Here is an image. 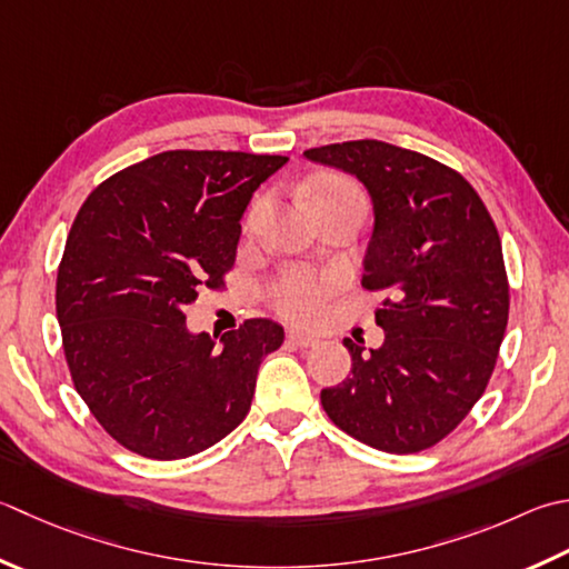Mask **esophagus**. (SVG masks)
<instances>
[{"mask_svg": "<svg viewBox=\"0 0 569 569\" xmlns=\"http://www.w3.org/2000/svg\"><path fill=\"white\" fill-rule=\"evenodd\" d=\"M288 342H291L293 348H310V345H316V338L300 330H288Z\"/></svg>", "mask_w": 569, "mask_h": 569, "instance_id": "obj_1", "label": "esophagus"}]
</instances>
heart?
Returning <instances> with one entry per match:
<instances>
[{
  "instance_id": "1",
  "label": "heart",
  "mask_w": 569,
  "mask_h": 569,
  "mask_svg": "<svg viewBox=\"0 0 569 569\" xmlns=\"http://www.w3.org/2000/svg\"><path fill=\"white\" fill-rule=\"evenodd\" d=\"M362 202L360 189L355 187L350 180H345L340 174H326L318 177L308 184V202L310 207H320L328 202ZM263 211V202H256L249 211L247 229L251 231L259 224V217ZM340 286V273L336 271H316L306 269V266H293V269H286L271 278L269 286H266V300L278 310V313L308 322L320 316L322 306H326V298L336 291Z\"/></svg>"
}]
</instances>
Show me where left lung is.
<instances>
[{
	"instance_id": "left-lung-1",
	"label": "left lung",
	"mask_w": 569,
	"mask_h": 569,
	"mask_svg": "<svg viewBox=\"0 0 569 569\" xmlns=\"http://www.w3.org/2000/svg\"><path fill=\"white\" fill-rule=\"evenodd\" d=\"M303 154L370 192L362 286L385 293L382 348L342 340L352 375L322 389V409L367 447L425 451L461 425L493 375L510 306L498 229L476 189L421 152L350 140Z\"/></svg>"
}]
</instances>
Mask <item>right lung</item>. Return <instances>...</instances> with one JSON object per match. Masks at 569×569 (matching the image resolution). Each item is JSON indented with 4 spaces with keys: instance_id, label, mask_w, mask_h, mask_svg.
I'll return each mask as SVG.
<instances>
[{
    "instance_id": "1",
    "label": "right lung",
    "mask_w": 569,
    "mask_h": 569,
    "mask_svg": "<svg viewBox=\"0 0 569 569\" xmlns=\"http://www.w3.org/2000/svg\"><path fill=\"white\" fill-rule=\"evenodd\" d=\"M286 162L167 150L108 177L78 209L56 278L66 362L98 425L132 453L187 459L249 415L283 328L251 318L217 342L189 332L182 308L224 286L243 211Z\"/></svg>"
}]
</instances>
